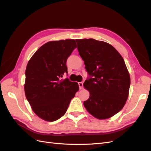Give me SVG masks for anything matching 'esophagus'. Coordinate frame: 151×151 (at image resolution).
Returning a JSON list of instances; mask_svg holds the SVG:
<instances>
[{
	"instance_id": "obj_1",
	"label": "esophagus",
	"mask_w": 151,
	"mask_h": 151,
	"mask_svg": "<svg viewBox=\"0 0 151 151\" xmlns=\"http://www.w3.org/2000/svg\"><path fill=\"white\" fill-rule=\"evenodd\" d=\"M80 89H82L83 88V82H81V83H78Z\"/></svg>"
}]
</instances>
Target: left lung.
I'll use <instances>...</instances> for the list:
<instances>
[{
	"instance_id": "1",
	"label": "left lung",
	"mask_w": 151,
	"mask_h": 151,
	"mask_svg": "<svg viewBox=\"0 0 151 151\" xmlns=\"http://www.w3.org/2000/svg\"><path fill=\"white\" fill-rule=\"evenodd\" d=\"M89 76L84 87L90 94L84 106L98 119L116 115L129 96L130 77L121 55L112 45L94 39L76 40Z\"/></svg>"
}]
</instances>
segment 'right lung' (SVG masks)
Returning <instances> with one entry per match:
<instances>
[{
    "label": "right lung",
    "instance_id": "right-lung-1",
    "mask_svg": "<svg viewBox=\"0 0 151 151\" xmlns=\"http://www.w3.org/2000/svg\"><path fill=\"white\" fill-rule=\"evenodd\" d=\"M74 40L52 41L42 45L26 68L24 92L36 115L47 122L64 115L79 91L76 82L61 79L67 73L66 62L76 48Z\"/></svg>",
    "mask_w": 151,
    "mask_h": 151
}]
</instances>
